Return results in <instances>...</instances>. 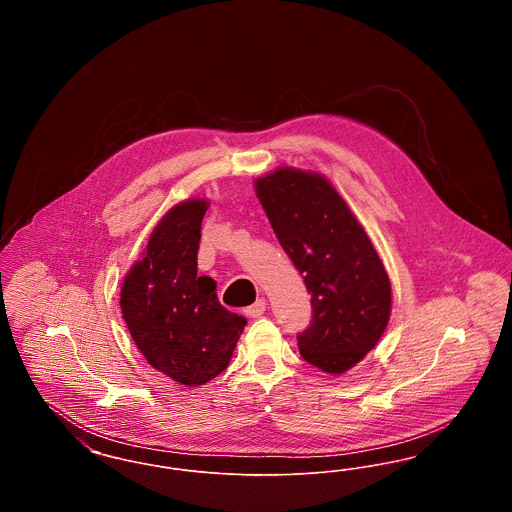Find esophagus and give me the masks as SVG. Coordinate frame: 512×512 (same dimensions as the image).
Instances as JSON below:
<instances>
[{"label": "esophagus", "instance_id": "34e87169", "mask_svg": "<svg viewBox=\"0 0 512 512\" xmlns=\"http://www.w3.org/2000/svg\"><path fill=\"white\" fill-rule=\"evenodd\" d=\"M265 311H267V299H265V297H259L251 307L245 309V315L249 318H259Z\"/></svg>", "mask_w": 512, "mask_h": 512}]
</instances>
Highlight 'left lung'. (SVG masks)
<instances>
[{
	"label": "left lung",
	"mask_w": 512,
	"mask_h": 512,
	"mask_svg": "<svg viewBox=\"0 0 512 512\" xmlns=\"http://www.w3.org/2000/svg\"><path fill=\"white\" fill-rule=\"evenodd\" d=\"M255 192L311 292L313 320L297 336L301 357L340 376L382 338L391 315L390 276L363 224L320 172L278 167Z\"/></svg>",
	"instance_id": "obj_1"
}]
</instances>
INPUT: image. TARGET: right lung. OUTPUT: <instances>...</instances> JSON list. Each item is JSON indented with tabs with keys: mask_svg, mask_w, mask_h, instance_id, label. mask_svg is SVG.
I'll return each instance as SVG.
<instances>
[{
	"mask_svg": "<svg viewBox=\"0 0 512 512\" xmlns=\"http://www.w3.org/2000/svg\"><path fill=\"white\" fill-rule=\"evenodd\" d=\"M207 207L205 197L171 207L121 288L122 318L136 347L155 370L186 388L207 384L230 365L247 324L220 305L213 278L197 276Z\"/></svg>",
	"mask_w": 512,
	"mask_h": 512,
	"instance_id": "right-lung-1",
	"label": "right lung"
}]
</instances>
